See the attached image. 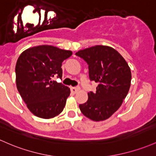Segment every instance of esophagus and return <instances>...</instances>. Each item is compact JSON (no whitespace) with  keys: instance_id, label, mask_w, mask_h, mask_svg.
Here are the masks:
<instances>
[{"instance_id":"esophagus-1","label":"esophagus","mask_w":156,"mask_h":156,"mask_svg":"<svg viewBox=\"0 0 156 156\" xmlns=\"http://www.w3.org/2000/svg\"><path fill=\"white\" fill-rule=\"evenodd\" d=\"M70 90H71V92H73V93L75 94V93H77V92L79 91L80 89L78 88V87H72L71 88H70Z\"/></svg>"}]
</instances>
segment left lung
Listing matches in <instances>:
<instances>
[{
	"label": "left lung",
	"mask_w": 156,
	"mask_h": 156,
	"mask_svg": "<svg viewBox=\"0 0 156 156\" xmlns=\"http://www.w3.org/2000/svg\"><path fill=\"white\" fill-rule=\"evenodd\" d=\"M75 55L89 65L91 81L98 83L96 92H88V100L80 104L81 112L94 121L109 119L120 108L131 84V70L117 50L97 45L79 50Z\"/></svg>",
	"instance_id": "8db88e82"
}]
</instances>
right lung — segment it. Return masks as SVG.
<instances>
[{"label": "right lung", "instance_id": "obj_1", "mask_svg": "<svg viewBox=\"0 0 156 156\" xmlns=\"http://www.w3.org/2000/svg\"><path fill=\"white\" fill-rule=\"evenodd\" d=\"M72 55L51 45L30 47L20 55L15 66L17 89L37 117L52 119L64 109L70 89L53 78L62 77V62Z\"/></svg>", "mask_w": 156, "mask_h": 156}]
</instances>
